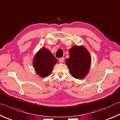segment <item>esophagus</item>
I'll list each match as a JSON object with an SVG mask.
<instances>
[{
  "label": "esophagus",
  "instance_id": "34e87169",
  "mask_svg": "<svg viewBox=\"0 0 120 120\" xmlns=\"http://www.w3.org/2000/svg\"><path fill=\"white\" fill-rule=\"evenodd\" d=\"M59 61H60V63H63L64 61V58L63 57L60 58V60H59Z\"/></svg>",
  "mask_w": 120,
  "mask_h": 120
}]
</instances>
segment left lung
<instances>
[{"instance_id": "obj_1", "label": "left lung", "mask_w": 120, "mask_h": 120, "mask_svg": "<svg viewBox=\"0 0 120 120\" xmlns=\"http://www.w3.org/2000/svg\"><path fill=\"white\" fill-rule=\"evenodd\" d=\"M69 52V58L66 59L65 62L71 75L77 79H82L87 75L91 66L90 53L83 45L73 46Z\"/></svg>"}]
</instances>
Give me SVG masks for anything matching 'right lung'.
<instances>
[{"mask_svg":"<svg viewBox=\"0 0 120 120\" xmlns=\"http://www.w3.org/2000/svg\"><path fill=\"white\" fill-rule=\"evenodd\" d=\"M57 60L48 49L42 47L35 55L33 59V66L35 71L41 78L47 77L52 73Z\"/></svg>","mask_w":120,"mask_h":120,"instance_id":"add662e5","label":"right lung"}]
</instances>
